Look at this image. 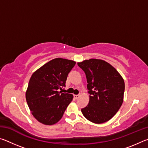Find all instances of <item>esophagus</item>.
<instances>
[{
	"label": "esophagus",
	"mask_w": 148,
	"mask_h": 148,
	"mask_svg": "<svg viewBox=\"0 0 148 148\" xmlns=\"http://www.w3.org/2000/svg\"><path fill=\"white\" fill-rule=\"evenodd\" d=\"M80 97V95H74V99H79V97Z\"/></svg>",
	"instance_id": "1"
}]
</instances>
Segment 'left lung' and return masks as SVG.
I'll return each mask as SVG.
<instances>
[{
    "instance_id": "8db88e82",
    "label": "left lung",
    "mask_w": 148,
    "mask_h": 148,
    "mask_svg": "<svg viewBox=\"0 0 148 148\" xmlns=\"http://www.w3.org/2000/svg\"><path fill=\"white\" fill-rule=\"evenodd\" d=\"M85 72L89 102L82 112L95 123H102L114 116L123 101L125 83L121 75L108 62L91 59L77 62Z\"/></svg>"
}]
</instances>
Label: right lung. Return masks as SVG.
<instances>
[{"instance_id": "add662e5", "label": "right lung", "mask_w": 148, "mask_h": 148, "mask_svg": "<svg viewBox=\"0 0 148 148\" xmlns=\"http://www.w3.org/2000/svg\"><path fill=\"white\" fill-rule=\"evenodd\" d=\"M76 62L57 58L32 74L26 92V101L33 116L44 125H53L62 118L73 95L63 93L67 76Z\"/></svg>"}]
</instances>
